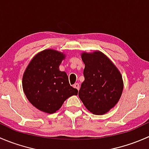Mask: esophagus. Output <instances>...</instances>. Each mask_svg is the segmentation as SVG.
Masks as SVG:
<instances>
[{
  "label": "esophagus",
  "mask_w": 149,
  "mask_h": 149,
  "mask_svg": "<svg viewBox=\"0 0 149 149\" xmlns=\"http://www.w3.org/2000/svg\"><path fill=\"white\" fill-rule=\"evenodd\" d=\"M73 86L75 88H76V89H78L79 90V86H79V84H78V83H76V84H74L73 85Z\"/></svg>",
  "instance_id": "obj_1"
}]
</instances>
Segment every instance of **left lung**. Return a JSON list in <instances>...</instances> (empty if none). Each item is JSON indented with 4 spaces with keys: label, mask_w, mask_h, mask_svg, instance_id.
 I'll list each match as a JSON object with an SVG mask.
<instances>
[{
    "label": "left lung",
    "mask_w": 149,
    "mask_h": 149,
    "mask_svg": "<svg viewBox=\"0 0 149 149\" xmlns=\"http://www.w3.org/2000/svg\"><path fill=\"white\" fill-rule=\"evenodd\" d=\"M85 79L79 97L89 112L104 115L116 105L123 91L122 75L116 65L101 51L82 52Z\"/></svg>",
    "instance_id": "1"
}]
</instances>
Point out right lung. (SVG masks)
I'll list each match as a JSON object with an SVG mask.
<instances>
[{
  "instance_id": "right-lung-1",
  "label": "right lung",
  "mask_w": 149,
  "mask_h": 149,
  "mask_svg": "<svg viewBox=\"0 0 149 149\" xmlns=\"http://www.w3.org/2000/svg\"><path fill=\"white\" fill-rule=\"evenodd\" d=\"M65 58L63 52L47 49L31 60L22 78L23 91L27 100L39 110L55 113L64 102L78 90L70 85L65 71L59 66Z\"/></svg>"
}]
</instances>
